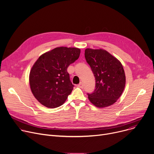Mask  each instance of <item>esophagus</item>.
<instances>
[{
    "label": "esophagus",
    "mask_w": 154,
    "mask_h": 154,
    "mask_svg": "<svg viewBox=\"0 0 154 154\" xmlns=\"http://www.w3.org/2000/svg\"><path fill=\"white\" fill-rule=\"evenodd\" d=\"M78 87H79V88H83V83L82 82H80L79 84L78 85Z\"/></svg>",
    "instance_id": "34e87169"
}]
</instances>
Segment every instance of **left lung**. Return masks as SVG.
<instances>
[{
  "label": "left lung",
  "instance_id": "left-lung-1",
  "mask_svg": "<svg viewBox=\"0 0 154 154\" xmlns=\"http://www.w3.org/2000/svg\"><path fill=\"white\" fill-rule=\"evenodd\" d=\"M85 57L96 80V89L88 100L99 108L114 104L122 95L126 77L120 61L104 49L87 48Z\"/></svg>",
  "mask_w": 154,
  "mask_h": 154
}]
</instances>
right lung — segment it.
<instances>
[{"instance_id": "obj_1", "label": "right lung", "mask_w": 154, "mask_h": 154, "mask_svg": "<svg viewBox=\"0 0 154 154\" xmlns=\"http://www.w3.org/2000/svg\"><path fill=\"white\" fill-rule=\"evenodd\" d=\"M80 54V48L60 47L37 60L31 69L29 81L32 94L41 104L56 108L64 103L74 87L67 69Z\"/></svg>"}]
</instances>
